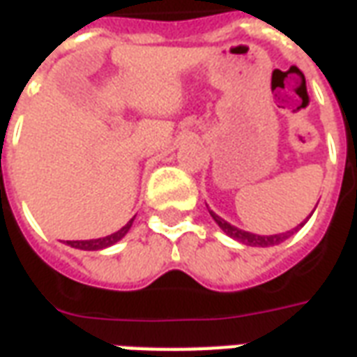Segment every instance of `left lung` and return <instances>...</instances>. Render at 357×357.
Returning a JSON list of instances; mask_svg holds the SVG:
<instances>
[{
    "label": "left lung",
    "mask_w": 357,
    "mask_h": 357,
    "mask_svg": "<svg viewBox=\"0 0 357 357\" xmlns=\"http://www.w3.org/2000/svg\"><path fill=\"white\" fill-rule=\"evenodd\" d=\"M210 216L214 218V222H216V224L220 225L227 235H229V237L241 241V243H245V245H248V247H273V245H279L281 241H284L289 235L294 233V231H287V233H281V235H255V233L243 231V229L233 227L231 224H227L225 220L216 216L214 212H210Z\"/></svg>",
    "instance_id": "8db88e82"
}]
</instances>
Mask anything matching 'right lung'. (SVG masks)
I'll return each instance as SVG.
<instances>
[{
  "label": "right lung",
  "mask_w": 357,
  "mask_h": 357,
  "mask_svg": "<svg viewBox=\"0 0 357 357\" xmlns=\"http://www.w3.org/2000/svg\"><path fill=\"white\" fill-rule=\"evenodd\" d=\"M132 222L133 220H130L122 229H118L116 233H112V235H109V237H102V239H91V241H66V245H70V247L74 248H80V250H101V248L110 247V245H114L116 241L122 239L126 233L130 231Z\"/></svg>",
  "instance_id": "add662e5"
}]
</instances>
